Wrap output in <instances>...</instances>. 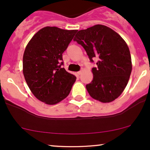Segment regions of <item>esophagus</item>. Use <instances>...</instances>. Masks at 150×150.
<instances>
[{
	"label": "esophagus",
	"mask_w": 150,
	"mask_h": 150,
	"mask_svg": "<svg viewBox=\"0 0 150 150\" xmlns=\"http://www.w3.org/2000/svg\"><path fill=\"white\" fill-rule=\"evenodd\" d=\"M82 70H80V71L77 72V75H81V74H82Z\"/></svg>",
	"instance_id": "1"
}]
</instances>
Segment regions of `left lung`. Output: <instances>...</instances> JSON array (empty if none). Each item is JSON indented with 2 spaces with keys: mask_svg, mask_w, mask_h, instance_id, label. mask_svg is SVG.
<instances>
[{
  "mask_svg": "<svg viewBox=\"0 0 150 150\" xmlns=\"http://www.w3.org/2000/svg\"><path fill=\"white\" fill-rule=\"evenodd\" d=\"M85 50L92 68L91 83L86 85L89 95L103 103L117 99L128 84L132 71L130 50L118 34L106 26L97 25L80 30L73 39Z\"/></svg>",
  "mask_w": 150,
  "mask_h": 150,
  "instance_id": "obj_1",
  "label": "left lung"
}]
</instances>
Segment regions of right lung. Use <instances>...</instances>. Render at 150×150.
Wrapping results in <instances>:
<instances>
[{"label":"right lung","instance_id":"1","mask_svg":"<svg viewBox=\"0 0 150 150\" xmlns=\"http://www.w3.org/2000/svg\"><path fill=\"white\" fill-rule=\"evenodd\" d=\"M77 30L46 27L37 32L26 46L23 74L32 94L53 105L68 97L76 77L62 67L63 53Z\"/></svg>","mask_w":150,"mask_h":150}]
</instances>
